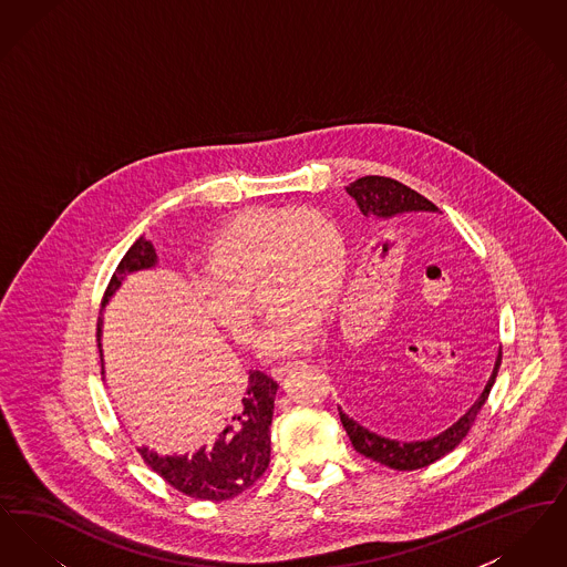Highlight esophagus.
<instances>
[{
	"instance_id": "obj_1",
	"label": "esophagus",
	"mask_w": 567,
	"mask_h": 567,
	"mask_svg": "<svg viewBox=\"0 0 567 567\" xmlns=\"http://www.w3.org/2000/svg\"><path fill=\"white\" fill-rule=\"evenodd\" d=\"M293 368V363H285V365H278V368H274L271 370V377L278 378V380H282V378L287 377V372Z\"/></svg>"
}]
</instances>
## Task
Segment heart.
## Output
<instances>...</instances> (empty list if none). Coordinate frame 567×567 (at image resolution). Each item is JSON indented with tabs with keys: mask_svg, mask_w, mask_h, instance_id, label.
<instances>
[{
	"mask_svg": "<svg viewBox=\"0 0 567 567\" xmlns=\"http://www.w3.org/2000/svg\"><path fill=\"white\" fill-rule=\"evenodd\" d=\"M208 276L195 282L206 317L238 342L255 338L257 289L271 308L261 351L285 359L312 347L319 315L336 306L349 276L347 240L315 208L250 210L208 246Z\"/></svg>",
	"mask_w": 567,
	"mask_h": 567,
	"instance_id": "b5f03b06",
	"label": "heart"
}]
</instances>
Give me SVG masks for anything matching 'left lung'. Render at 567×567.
<instances>
[{
    "label": "left lung",
    "instance_id": "8db88e82",
    "mask_svg": "<svg viewBox=\"0 0 567 567\" xmlns=\"http://www.w3.org/2000/svg\"><path fill=\"white\" fill-rule=\"evenodd\" d=\"M349 195L354 197L359 210L365 216H378V218H393V216L404 215V213H435L437 206L432 204L427 197H423L421 193L405 187L402 183L393 181V178H384V176H363L357 178L351 187H347ZM502 363V351L495 359V368L493 374L488 378V382L483 389V393L476 398V402L470 405L463 416H458L457 421L433 437L427 440H419V442H400V440H391L384 435L365 430L363 425H359L357 421H352L347 412H340V421L344 425V430L351 437L352 446L359 455L372 458L380 465H386L391 470H400V472H410V470H421L432 465L433 461L449 455L451 451H455L458 442L467 435L476 414L481 412V408L485 405L486 398L491 393V386L497 378V370Z\"/></svg>",
    "mask_w": 567,
    "mask_h": 567
}]
</instances>
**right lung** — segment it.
<instances>
[{
  "label": "right lung",
  "mask_w": 567,
  "mask_h": 567,
  "mask_svg": "<svg viewBox=\"0 0 567 567\" xmlns=\"http://www.w3.org/2000/svg\"><path fill=\"white\" fill-rule=\"evenodd\" d=\"M157 255L153 244L135 240L110 278L102 308L121 287L127 274L153 268ZM102 321L97 323V342ZM278 382L266 372H250L246 391L234 410L220 423L210 444H204L193 455H157L146 446L140 449L146 465L178 493L202 502H225L255 485L270 465L271 414Z\"/></svg>",
  "instance_id": "obj_1"
}]
</instances>
